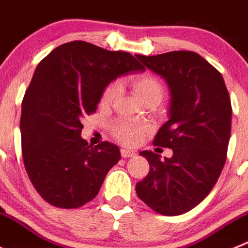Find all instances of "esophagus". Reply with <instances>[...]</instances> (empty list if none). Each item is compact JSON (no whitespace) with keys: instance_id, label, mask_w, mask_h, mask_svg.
Instances as JSON below:
<instances>
[{"instance_id":"obj_1","label":"esophagus","mask_w":248,"mask_h":248,"mask_svg":"<svg viewBox=\"0 0 248 248\" xmlns=\"http://www.w3.org/2000/svg\"><path fill=\"white\" fill-rule=\"evenodd\" d=\"M121 155H122V158L135 157L136 152L135 151H131V149H121Z\"/></svg>"}]
</instances>
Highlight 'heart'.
Listing matches in <instances>:
<instances>
[{"instance_id": "1", "label": "heart", "mask_w": 248, "mask_h": 248, "mask_svg": "<svg viewBox=\"0 0 248 248\" xmlns=\"http://www.w3.org/2000/svg\"><path fill=\"white\" fill-rule=\"evenodd\" d=\"M131 86H132L135 93L146 104L148 101L159 102L163 97V85L158 79L148 74L135 75L129 79ZM119 93V85L111 84L102 95L101 102L108 105L115 100ZM112 136L121 143L127 146H133L138 143L144 133L148 131V126L144 124H137V122L129 121V120H119L111 127Z\"/></svg>"}]
</instances>
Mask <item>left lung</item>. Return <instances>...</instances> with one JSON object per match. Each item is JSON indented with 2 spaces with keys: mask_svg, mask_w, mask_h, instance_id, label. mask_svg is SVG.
Listing matches in <instances>:
<instances>
[{
  "mask_svg": "<svg viewBox=\"0 0 248 248\" xmlns=\"http://www.w3.org/2000/svg\"><path fill=\"white\" fill-rule=\"evenodd\" d=\"M136 58L168 85L169 120L155 146L173 151L164 160L152 151L140 152L151 169L136 193L162 215H182L206 198L225 166L232 116L229 93L222 75L194 52Z\"/></svg>",
  "mask_w": 248,
  "mask_h": 248,
  "instance_id": "1",
  "label": "left lung"
}]
</instances>
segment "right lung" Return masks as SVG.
<instances>
[{
    "instance_id": "1",
    "label": "right lung",
    "mask_w": 248,
    "mask_h": 248,
    "mask_svg": "<svg viewBox=\"0 0 248 248\" xmlns=\"http://www.w3.org/2000/svg\"><path fill=\"white\" fill-rule=\"evenodd\" d=\"M143 71L129 53L81 41L62 44L38 64L22 102L19 128L27 174L46 202L74 209L97 195L121 153L110 142L89 146L81 121L96 111L111 82Z\"/></svg>"
}]
</instances>
